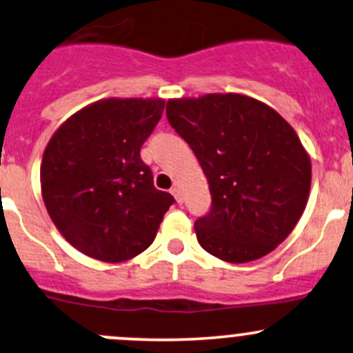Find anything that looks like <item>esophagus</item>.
<instances>
[{
  "instance_id": "obj_1",
  "label": "esophagus",
  "mask_w": 353,
  "mask_h": 353,
  "mask_svg": "<svg viewBox=\"0 0 353 353\" xmlns=\"http://www.w3.org/2000/svg\"><path fill=\"white\" fill-rule=\"evenodd\" d=\"M170 194H172L174 197H176V201L179 204H183L184 203V197H183V192H181V189L179 188H176V185H174L172 189H170Z\"/></svg>"
}]
</instances>
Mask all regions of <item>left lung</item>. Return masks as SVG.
I'll use <instances>...</instances> for the list:
<instances>
[{
  "label": "left lung",
  "instance_id": "1",
  "mask_svg": "<svg viewBox=\"0 0 353 353\" xmlns=\"http://www.w3.org/2000/svg\"><path fill=\"white\" fill-rule=\"evenodd\" d=\"M169 123L206 174L211 211L194 223L199 245L228 263L266 256L307 206L312 162L293 127L241 94L170 99Z\"/></svg>",
  "mask_w": 353,
  "mask_h": 353
}]
</instances>
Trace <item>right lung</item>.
I'll list each match as a JSON object with an SVG mask.
<instances>
[{"mask_svg":"<svg viewBox=\"0 0 353 353\" xmlns=\"http://www.w3.org/2000/svg\"><path fill=\"white\" fill-rule=\"evenodd\" d=\"M162 99H103L65 120L41 161V196L61 236L87 256L120 263L152 245L174 203L154 188L141 147Z\"/></svg>","mask_w":353,"mask_h":353,"instance_id":"right-lung-1","label":"right lung"}]
</instances>
